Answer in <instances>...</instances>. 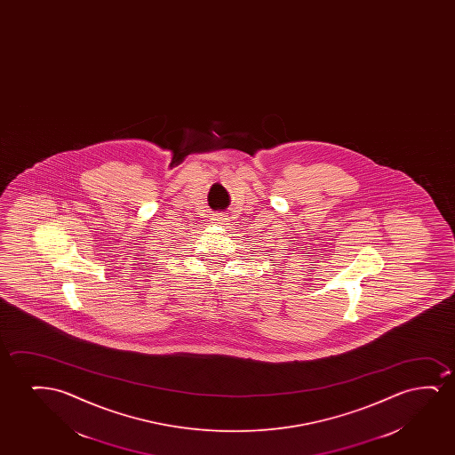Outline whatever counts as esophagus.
Returning <instances> with one entry per match:
<instances>
[{
    "mask_svg": "<svg viewBox=\"0 0 455 455\" xmlns=\"http://www.w3.org/2000/svg\"><path fill=\"white\" fill-rule=\"evenodd\" d=\"M225 222H227V218H225L224 214H214L212 216V224H219V225H225Z\"/></svg>",
    "mask_w": 455,
    "mask_h": 455,
    "instance_id": "1",
    "label": "esophagus"
}]
</instances>
